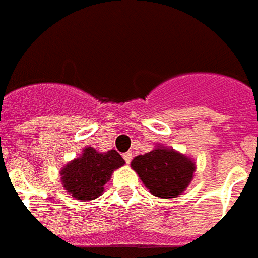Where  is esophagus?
Returning <instances> with one entry per match:
<instances>
[{
	"mask_svg": "<svg viewBox=\"0 0 258 258\" xmlns=\"http://www.w3.org/2000/svg\"><path fill=\"white\" fill-rule=\"evenodd\" d=\"M132 158H133V154H132L131 151H127V152H125V154H123V159H125V162H126V163H131Z\"/></svg>",
	"mask_w": 258,
	"mask_h": 258,
	"instance_id": "34e87169",
	"label": "esophagus"
}]
</instances>
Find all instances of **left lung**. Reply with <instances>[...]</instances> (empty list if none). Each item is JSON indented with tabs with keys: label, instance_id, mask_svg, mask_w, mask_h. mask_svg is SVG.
Wrapping results in <instances>:
<instances>
[{
	"label": "left lung",
	"instance_id": "obj_1",
	"mask_svg": "<svg viewBox=\"0 0 258 258\" xmlns=\"http://www.w3.org/2000/svg\"><path fill=\"white\" fill-rule=\"evenodd\" d=\"M132 168L155 197L176 198L192 180L195 163L170 148L162 147L137 155L132 161Z\"/></svg>",
	"mask_w": 258,
	"mask_h": 258
}]
</instances>
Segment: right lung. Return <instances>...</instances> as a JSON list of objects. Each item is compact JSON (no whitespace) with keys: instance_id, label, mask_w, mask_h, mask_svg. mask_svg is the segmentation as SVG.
<instances>
[{"instance_id":"right-lung-1","label":"right lung","mask_w":258,"mask_h":258,"mask_svg":"<svg viewBox=\"0 0 258 258\" xmlns=\"http://www.w3.org/2000/svg\"><path fill=\"white\" fill-rule=\"evenodd\" d=\"M123 163L115 150L97 152L88 147L80 158L66 165L60 174L67 192L80 201H90L103 194V185L110 180L111 173Z\"/></svg>"}]
</instances>
